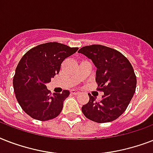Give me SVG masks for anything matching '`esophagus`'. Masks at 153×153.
I'll return each mask as SVG.
<instances>
[{
  "mask_svg": "<svg viewBox=\"0 0 153 153\" xmlns=\"http://www.w3.org/2000/svg\"><path fill=\"white\" fill-rule=\"evenodd\" d=\"M71 93L72 94H74V95H77V94H79V91H75V90H73V91H71Z\"/></svg>",
  "mask_w": 153,
  "mask_h": 153,
  "instance_id": "34e87169",
  "label": "esophagus"
}]
</instances>
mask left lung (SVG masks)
I'll return each mask as SVG.
<instances>
[{
	"mask_svg": "<svg viewBox=\"0 0 153 153\" xmlns=\"http://www.w3.org/2000/svg\"><path fill=\"white\" fill-rule=\"evenodd\" d=\"M97 67L98 90L104 92L102 100L89 94L88 103L82 107L86 117L98 123L116 120L126 111L135 93L137 77L128 59L115 49L93 44L79 50Z\"/></svg>",
	"mask_w": 153,
	"mask_h": 153,
	"instance_id": "8db88e82",
	"label": "left lung"
}]
</instances>
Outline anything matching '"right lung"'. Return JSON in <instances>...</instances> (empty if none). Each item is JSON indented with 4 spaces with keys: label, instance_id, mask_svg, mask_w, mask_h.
<instances>
[{
    "label": "right lung",
    "instance_id": "obj_1",
    "mask_svg": "<svg viewBox=\"0 0 153 153\" xmlns=\"http://www.w3.org/2000/svg\"><path fill=\"white\" fill-rule=\"evenodd\" d=\"M78 49L50 42L30 49L21 58L13 77V88L18 103L31 117L48 121L61 113L69 91L51 95L46 84L59 74L62 61Z\"/></svg>",
    "mask_w": 153,
    "mask_h": 153
}]
</instances>
